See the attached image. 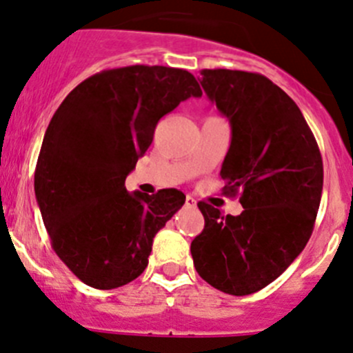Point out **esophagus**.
I'll return each instance as SVG.
<instances>
[{
  "instance_id": "obj_1",
  "label": "esophagus",
  "mask_w": 353,
  "mask_h": 353,
  "mask_svg": "<svg viewBox=\"0 0 353 353\" xmlns=\"http://www.w3.org/2000/svg\"><path fill=\"white\" fill-rule=\"evenodd\" d=\"M195 204H197V202H195V199L192 197V195H187V197H185V205H187V208H195Z\"/></svg>"
}]
</instances>
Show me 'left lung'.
I'll use <instances>...</instances> for the list:
<instances>
[{"instance_id":"8db88e82","label":"left lung","mask_w":353,"mask_h":353,"mask_svg":"<svg viewBox=\"0 0 353 353\" xmlns=\"http://www.w3.org/2000/svg\"><path fill=\"white\" fill-rule=\"evenodd\" d=\"M201 85L232 125L221 166L225 194L242 214L199 202L204 230L192 240L199 276L230 295L276 280L309 242L323 192V158L302 111L276 83L242 70H201Z\"/></svg>"}]
</instances>
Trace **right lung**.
Listing matches in <instances>:
<instances>
[{"mask_svg":"<svg viewBox=\"0 0 353 353\" xmlns=\"http://www.w3.org/2000/svg\"><path fill=\"white\" fill-rule=\"evenodd\" d=\"M202 90L172 66L103 70L59 104L44 134L34 190L51 247L89 287L141 276L152 239L183 205L176 188L128 194L125 178L151 145L158 121Z\"/></svg>","mask_w":353,"mask_h":353,"instance_id":"add662e5","label":"right lung"}]
</instances>
